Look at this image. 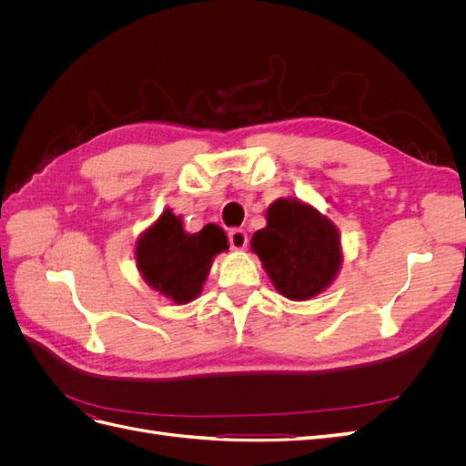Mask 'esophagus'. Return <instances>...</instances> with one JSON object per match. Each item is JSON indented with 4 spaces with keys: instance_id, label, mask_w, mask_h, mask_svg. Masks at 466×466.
<instances>
[{
    "instance_id": "34e87169",
    "label": "esophagus",
    "mask_w": 466,
    "mask_h": 466,
    "mask_svg": "<svg viewBox=\"0 0 466 466\" xmlns=\"http://www.w3.org/2000/svg\"><path fill=\"white\" fill-rule=\"evenodd\" d=\"M247 241H248V237H247V233L243 229L229 231V245H231V248L243 250L247 247Z\"/></svg>"
}]
</instances>
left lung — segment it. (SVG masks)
<instances>
[{"instance_id": "8db88e82", "label": "left lung", "mask_w": 466, "mask_h": 466, "mask_svg": "<svg viewBox=\"0 0 466 466\" xmlns=\"http://www.w3.org/2000/svg\"><path fill=\"white\" fill-rule=\"evenodd\" d=\"M268 225L250 238L274 288L289 299H311L340 268V238L317 209L298 200H276Z\"/></svg>"}]
</instances>
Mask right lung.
<instances>
[{"mask_svg":"<svg viewBox=\"0 0 466 466\" xmlns=\"http://www.w3.org/2000/svg\"><path fill=\"white\" fill-rule=\"evenodd\" d=\"M228 248V237L218 225L208 223L200 233L188 235L167 209L137 241L136 257L153 289L175 303H188L202 291L211 260Z\"/></svg>","mask_w":466,"mask_h":466,"instance_id":"add662e5","label":"right lung"}]
</instances>
